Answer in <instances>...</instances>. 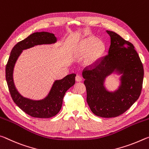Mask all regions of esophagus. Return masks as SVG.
<instances>
[{
  "mask_svg": "<svg viewBox=\"0 0 149 149\" xmlns=\"http://www.w3.org/2000/svg\"><path fill=\"white\" fill-rule=\"evenodd\" d=\"M75 80H76L77 82H81L82 81V77L79 76V75H77V76L75 77Z\"/></svg>",
  "mask_w": 149,
  "mask_h": 149,
  "instance_id": "34e87169",
  "label": "esophagus"
}]
</instances>
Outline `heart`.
Returning a JSON list of instances; mask_svg holds the SVG:
<instances>
[{"label":"heart","mask_w":149,"mask_h":149,"mask_svg":"<svg viewBox=\"0 0 149 149\" xmlns=\"http://www.w3.org/2000/svg\"><path fill=\"white\" fill-rule=\"evenodd\" d=\"M105 50L104 43L100 40H96L94 37H88L80 41L77 49L78 55L84 57V63L92 65L100 59Z\"/></svg>","instance_id":"b5f03b06"}]
</instances>
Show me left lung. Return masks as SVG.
Returning <instances> with one entry per match:
<instances>
[{"label":"left lung","mask_w":149,"mask_h":149,"mask_svg":"<svg viewBox=\"0 0 149 149\" xmlns=\"http://www.w3.org/2000/svg\"><path fill=\"white\" fill-rule=\"evenodd\" d=\"M110 36L108 55L94 68L85 69L86 101L91 111L102 118H114L123 114L137 100L143 86V66L132 43L113 31ZM111 74L121 75L120 84L114 91L104 86L106 78Z\"/></svg>","instance_id":"1"}]
</instances>
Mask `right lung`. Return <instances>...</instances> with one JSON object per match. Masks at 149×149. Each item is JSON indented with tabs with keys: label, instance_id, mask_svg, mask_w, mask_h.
<instances>
[{
	"label": "right lung",
	"instance_id": "obj_1",
	"mask_svg": "<svg viewBox=\"0 0 149 149\" xmlns=\"http://www.w3.org/2000/svg\"><path fill=\"white\" fill-rule=\"evenodd\" d=\"M57 38L52 33L35 32L19 41L11 51L6 67V80L13 101L22 110L33 118H49L58 113L62 107L65 92L75 83V74L67 75L63 79L56 80L44 98L32 100L24 97L16 89L13 79L14 66L23 50L39 45L53 44Z\"/></svg>",
	"mask_w": 149,
	"mask_h": 149
}]
</instances>
